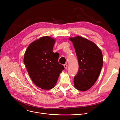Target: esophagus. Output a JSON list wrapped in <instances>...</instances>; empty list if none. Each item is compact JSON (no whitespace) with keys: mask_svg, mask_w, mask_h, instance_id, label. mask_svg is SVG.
<instances>
[{"mask_svg":"<svg viewBox=\"0 0 120 120\" xmlns=\"http://www.w3.org/2000/svg\"><path fill=\"white\" fill-rule=\"evenodd\" d=\"M64 66L65 69H67V68H68V65H67V64H64Z\"/></svg>","mask_w":120,"mask_h":120,"instance_id":"1","label":"esophagus"}]
</instances>
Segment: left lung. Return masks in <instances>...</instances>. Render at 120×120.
<instances>
[{
  "label": "left lung",
  "mask_w": 120,
  "mask_h": 120,
  "mask_svg": "<svg viewBox=\"0 0 120 120\" xmlns=\"http://www.w3.org/2000/svg\"><path fill=\"white\" fill-rule=\"evenodd\" d=\"M78 59L79 70L74 77L75 88L86 91L94 85L103 65L101 49L93 42L81 37L70 38Z\"/></svg>",
  "instance_id": "1"
}]
</instances>
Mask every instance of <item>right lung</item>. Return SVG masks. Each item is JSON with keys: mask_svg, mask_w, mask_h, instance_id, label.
I'll return each instance as SVG.
<instances>
[{"mask_svg": "<svg viewBox=\"0 0 120 120\" xmlns=\"http://www.w3.org/2000/svg\"><path fill=\"white\" fill-rule=\"evenodd\" d=\"M55 40L48 36L40 38L29 45L23 62L32 82L39 88L52 89L64 67L58 62L57 54L52 52Z\"/></svg>", "mask_w": 120, "mask_h": 120, "instance_id": "right-lung-1", "label": "right lung"}]
</instances>
